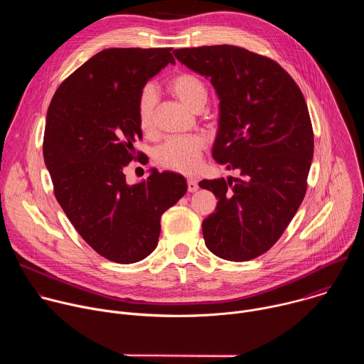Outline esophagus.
<instances>
[{
  "instance_id": "obj_1",
  "label": "esophagus",
  "mask_w": 364,
  "mask_h": 364,
  "mask_svg": "<svg viewBox=\"0 0 364 364\" xmlns=\"http://www.w3.org/2000/svg\"><path fill=\"white\" fill-rule=\"evenodd\" d=\"M187 188H188V191H190V193L197 191V190H198V184H197V181H196V180H193V178H188V180H187Z\"/></svg>"
}]
</instances>
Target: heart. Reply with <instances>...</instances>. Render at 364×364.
Segmentation results:
<instances>
[{
    "label": "heart",
    "instance_id": "b5f03b06",
    "mask_svg": "<svg viewBox=\"0 0 364 364\" xmlns=\"http://www.w3.org/2000/svg\"><path fill=\"white\" fill-rule=\"evenodd\" d=\"M168 89L188 109L196 112L203 109L209 97L204 82L193 73L176 75L168 80ZM155 105H157V93L154 87H144L136 103V117L138 125L145 134L154 131ZM204 146L205 141L201 135L173 136L155 151V161L163 168L191 174L200 167Z\"/></svg>",
    "mask_w": 364,
    "mask_h": 364
}]
</instances>
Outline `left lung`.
<instances>
[{
	"label": "left lung",
	"mask_w": 364,
	"mask_h": 364,
	"mask_svg": "<svg viewBox=\"0 0 364 364\" xmlns=\"http://www.w3.org/2000/svg\"><path fill=\"white\" fill-rule=\"evenodd\" d=\"M174 56L210 79L219 96L213 159L240 177L203 180L218 201L203 220L205 246L250 261L281 237L306 191L314 134L301 89L272 59L236 46L177 48Z\"/></svg>",
	"instance_id": "8db88e82"
}]
</instances>
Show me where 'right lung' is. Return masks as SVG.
<instances>
[{"mask_svg": "<svg viewBox=\"0 0 364 364\" xmlns=\"http://www.w3.org/2000/svg\"><path fill=\"white\" fill-rule=\"evenodd\" d=\"M170 51L102 50L59 86L47 111L43 157L55 196L83 240L117 264L142 261L157 247L163 213L187 191L177 173L152 168L132 186L124 174L142 138L139 93L176 63Z\"/></svg>", "mask_w": 364, "mask_h": 364, "instance_id": "1", "label": "right lung"}]
</instances>
